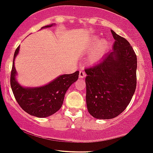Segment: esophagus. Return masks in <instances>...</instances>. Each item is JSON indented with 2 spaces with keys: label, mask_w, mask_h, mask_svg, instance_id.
<instances>
[{
  "label": "esophagus",
  "mask_w": 153,
  "mask_h": 153,
  "mask_svg": "<svg viewBox=\"0 0 153 153\" xmlns=\"http://www.w3.org/2000/svg\"><path fill=\"white\" fill-rule=\"evenodd\" d=\"M85 76H86V74H85V72L83 71V70H82V71H79V78L80 79H83Z\"/></svg>",
  "instance_id": "34e87169"
}]
</instances>
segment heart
<instances>
[{
  "mask_svg": "<svg viewBox=\"0 0 153 153\" xmlns=\"http://www.w3.org/2000/svg\"><path fill=\"white\" fill-rule=\"evenodd\" d=\"M109 42L106 39H99V37H94L90 39L88 45H87V51H91L89 55L88 62L90 63H95L100 61L109 48Z\"/></svg>",
  "mask_w": 153,
  "mask_h": 153,
  "instance_id": "b5f03b06",
  "label": "heart"
}]
</instances>
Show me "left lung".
I'll return each instance as SVG.
<instances>
[{
    "label": "left lung",
    "instance_id": "8db88e82",
    "mask_svg": "<svg viewBox=\"0 0 153 153\" xmlns=\"http://www.w3.org/2000/svg\"><path fill=\"white\" fill-rule=\"evenodd\" d=\"M113 51L99 63L86 68L88 112L100 119L114 118L126 108L137 86V56L126 39L111 30Z\"/></svg>",
    "mask_w": 153,
    "mask_h": 153
}]
</instances>
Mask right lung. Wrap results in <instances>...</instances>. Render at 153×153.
<instances>
[{
  "label": "right lung",
  "instance_id": "add662e5",
  "mask_svg": "<svg viewBox=\"0 0 153 153\" xmlns=\"http://www.w3.org/2000/svg\"><path fill=\"white\" fill-rule=\"evenodd\" d=\"M53 25L45 26L51 27ZM19 46L16 49L11 72V87L19 105L25 112L39 118L48 117L61 108L66 91L79 77V71L63 74L48 85L39 87H23L16 80V71L14 59L19 53Z\"/></svg>",
  "mask_w": 153,
  "mask_h": 153
}]
</instances>
